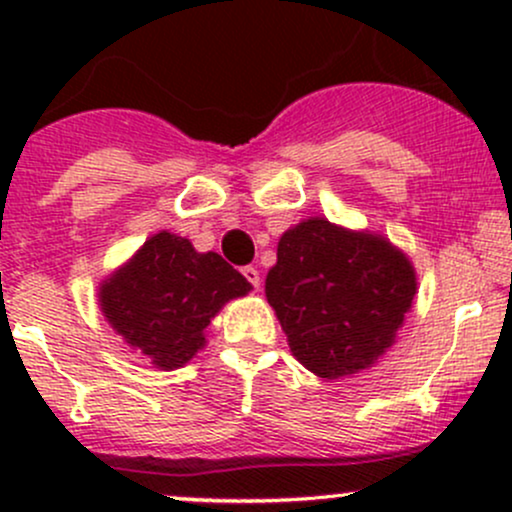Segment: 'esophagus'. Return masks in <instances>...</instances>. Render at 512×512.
Returning <instances> with one entry per match:
<instances>
[{
	"label": "esophagus",
	"mask_w": 512,
	"mask_h": 512,
	"mask_svg": "<svg viewBox=\"0 0 512 512\" xmlns=\"http://www.w3.org/2000/svg\"><path fill=\"white\" fill-rule=\"evenodd\" d=\"M243 272L245 279L250 281V286H255V289H260V272H257V267H252V264H248V267L240 269Z\"/></svg>",
	"instance_id": "esophagus-1"
}]
</instances>
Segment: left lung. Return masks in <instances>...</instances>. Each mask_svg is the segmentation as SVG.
I'll use <instances>...</instances> for the list:
<instances>
[{
	"mask_svg": "<svg viewBox=\"0 0 512 512\" xmlns=\"http://www.w3.org/2000/svg\"><path fill=\"white\" fill-rule=\"evenodd\" d=\"M264 291L293 356L334 380L368 368L392 344L416 276L385 238L308 219L281 236Z\"/></svg>",
	"mask_w": 512,
	"mask_h": 512,
	"instance_id": "8db88e82",
	"label": "left lung"
}]
</instances>
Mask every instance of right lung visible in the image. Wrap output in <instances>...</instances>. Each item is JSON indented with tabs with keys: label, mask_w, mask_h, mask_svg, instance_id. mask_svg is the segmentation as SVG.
I'll return each mask as SVG.
<instances>
[{
	"label": "right lung",
	"mask_w": 512,
	"mask_h": 512,
	"mask_svg": "<svg viewBox=\"0 0 512 512\" xmlns=\"http://www.w3.org/2000/svg\"><path fill=\"white\" fill-rule=\"evenodd\" d=\"M250 291L248 279L216 252L158 233L101 286V308L129 346L158 368H178L204 346L211 317Z\"/></svg>",
	"instance_id": "add662e5"
}]
</instances>
